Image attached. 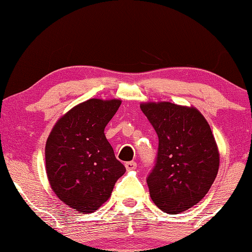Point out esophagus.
I'll list each match as a JSON object with an SVG mask.
<instances>
[{"label": "esophagus", "mask_w": 252, "mask_h": 252, "mask_svg": "<svg viewBox=\"0 0 252 252\" xmlns=\"http://www.w3.org/2000/svg\"><path fill=\"white\" fill-rule=\"evenodd\" d=\"M126 169L127 170V171H131V170H135L136 169V163L133 161L131 162H126Z\"/></svg>", "instance_id": "esophagus-1"}]
</instances>
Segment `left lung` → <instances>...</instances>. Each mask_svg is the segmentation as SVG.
Masks as SVG:
<instances>
[{
  "label": "left lung",
  "instance_id": "8db88e82",
  "mask_svg": "<svg viewBox=\"0 0 252 252\" xmlns=\"http://www.w3.org/2000/svg\"><path fill=\"white\" fill-rule=\"evenodd\" d=\"M159 138L157 163L147 182L156 206L169 215L195 206L218 174L220 155L211 127L194 106L143 102Z\"/></svg>",
  "mask_w": 252,
  "mask_h": 252
}]
</instances>
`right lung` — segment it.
<instances>
[{"label":"right lung","instance_id":"obj_1","mask_svg":"<svg viewBox=\"0 0 252 252\" xmlns=\"http://www.w3.org/2000/svg\"><path fill=\"white\" fill-rule=\"evenodd\" d=\"M121 102L90 99L73 106L59 119L46 140L45 170L51 189L79 212L97 210L126 172L104 134Z\"/></svg>","mask_w":252,"mask_h":252}]
</instances>
